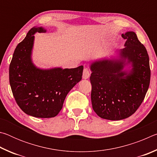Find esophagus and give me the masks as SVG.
<instances>
[{
  "instance_id": "obj_1",
  "label": "esophagus",
  "mask_w": 157,
  "mask_h": 157,
  "mask_svg": "<svg viewBox=\"0 0 157 157\" xmlns=\"http://www.w3.org/2000/svg\"><path fill=\"white\" fill-rule=\"evenodd\" d=\"M90 77V71L87 68H84L83 71V74H82V78L83 79H88Z\"/></svg>"
}]
</instances>
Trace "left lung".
<instances>
[{
	"label": "left lung",
	"instance_id": "1",
	"mask_svg": "<svg viewBox=\"0 0 157 157\" xmlns=\"http://www.w3.org/2000/svg\"><path fill=\"white\" fill-rule=\"evenodd\" d=\"M126 39L122 59L93 62L90 81L93 109L100 118L111 121L127 118L136 112L144 100L150 82L149 56L134 32L122 34ZM132 63L129 72L123 71L125 60Z\"/></svg>",
	"mask_w": 157,
	"mask_h": 157
}]
</instances>
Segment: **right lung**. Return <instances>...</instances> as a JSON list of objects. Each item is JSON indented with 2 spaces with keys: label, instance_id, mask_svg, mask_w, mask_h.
<instances>
[{
  "label": "right lung",
  "instance_id": "1",
  "mask_svg": "<svg viewBox=\"0 0 157 157\" xmlns=\"http://www.w3.org/2000/svg\"><path fill=\"white\" fill-rule=\"evenodd\" d=\"M45 33L33 28L17 45L10 64V84L14 99L21 110L36 118L56 116L73 87L82 79L83 66L75 68H36L31 59L34 34Z\"/></svg>",
  "mask_w": 157,
  "mask_h": 157
}]
</instances>
